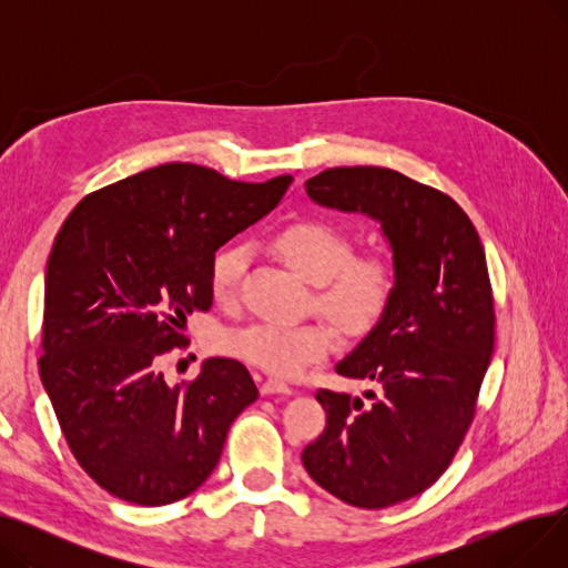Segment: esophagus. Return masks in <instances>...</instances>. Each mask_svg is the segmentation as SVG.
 <instances>
[{"mask_svg":"<svg viewBox=\"0 0 568 568\" xmlns=\"http://www.w3.org/2000/svg\"><path fill=\"white\" fill-rule=\"evenodd\" d=\"M260 392H262V396H272V394H292V386L287 384V382H283V379H264L262 382V386H260Z\"/></svg>","mask_w":568,"mask_h":568,"instance_id":"esophagus-1","label":"esophagus"}]
</instances>
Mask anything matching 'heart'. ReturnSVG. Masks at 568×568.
<instances>
[{
  "instance_id": "obj_1",
  "label": "heart",
  "mask_w": 568,
  "mask_h": 568,
  "mask_svg": "<svg viewBox=\"0 0 568 568\" xmlns=\"http://www.w3.org/2000/svg\"><path fill=\"white\" fill-rule=\"evenodd\" d=\"M274 251L304 278L320 283V306L345 332L364 334L389 308L396 274L379 255H352L349 236L322 219H300L272 236ZM246 251L225 246L209 262V290L230 302L244 274ZM336 345L326 322H255L223 336V352L266 373L296 377Z\"/></svg>"
}]
</instances>
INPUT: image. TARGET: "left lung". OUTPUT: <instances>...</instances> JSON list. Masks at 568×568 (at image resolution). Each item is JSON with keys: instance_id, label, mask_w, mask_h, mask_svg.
I'll list each match as a JSON object with an SVG mask.
<instances>
[{"instance_id": "1", "label": "left lung", "mask_w": 568, "mask_h": 568, "mask_svg": "<svg viewBox=\"0 0 568 568\" xmlns=\"http://www.w3.org/2000/svg\"><path fill=\"white\" fill-rule=\"evenodd\" d=\"M306 193L379 221L394 253L389 308L336 366L377 394L320 389L326 426L302 454L320 488L384 509L430 488L474 419L495 345L486 253L456 200L396 170L329 168L308 179Z\"/></svg>"}]
</instances>
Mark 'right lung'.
<instances>
[{
    "label": "right lung",
    "instance_id": "add662e5",
    "mask_svg": "<svg viewBox=\"0 0 568 568\" xmlns=\"http://www.w3.org/2000/svg\"><path fill=\"white\" fill-rule=\"evenodd\" d=\"M290 184V174L248 184L165 163L84 195L57 232L39 373L71 454L110 495L140 506L184 499L257 400L234 359H206L174 386L161 364L186 345V317L212 308L214 253Z\"/></svg>",
    "mask_w": 568,
    "mask_h": 568
}]
</instances>
